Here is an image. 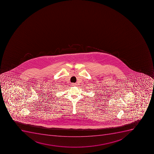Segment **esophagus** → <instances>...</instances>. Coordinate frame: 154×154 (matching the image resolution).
Listing matches in <instances>:
<instances>
[{
    "label": "esophagus",
    "mask_w": 154,
    "mask_h": 154,
    "mask_svg": "<svg viewBox=\"0 0 154 154\" xmlns=\"http://www.w3.org/2000/svg\"><path fill=\"white\" fill-rule=\"evenodd\" d=\"M76 85V83H72V85L74 86H75Z\"/></svg>",
    "instance_id": "34e87169"
}]
</instances>
